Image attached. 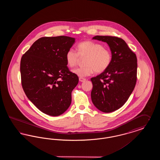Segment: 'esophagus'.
<instances>
[{"mask_svg":"<svg viewBox=\"0 0 160 160\" xmlns=\"http://www.w3.org/2000/svg\"><path fill=\"white\" fill-rule=\"evenodd\" d=\"M79 81L81 82H84V81H86V78H82V77H80L79 78Z\"/></svg>","mask_w":160,"mask_h":160,"instance_id":"1","label":"esophagus"}]
</instances>
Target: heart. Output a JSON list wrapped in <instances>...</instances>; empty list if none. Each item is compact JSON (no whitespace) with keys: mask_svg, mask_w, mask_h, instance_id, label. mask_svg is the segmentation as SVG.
<instances>
[{"mask_svg":"<svg viewBox=\"0 0 160 160\" xmlns=\"http://www.w3.org/2000/svg\"><path fill=\"white\" fill-rule=\"evenodd\" d=\"M80 58H85L84 67L72 70V72L80 77H85L93 72L101 73L107 70L111 65L112 54L110 50L104 47L102 44L92 41H85L77 46V52L69 49L65 54L67 65L73 68L78 63Z\"/></svg>","mask_w":160,"mask_h":160,"instance_id":"obj_1","label":"heart"}]
</instances>
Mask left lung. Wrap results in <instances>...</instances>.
Returning <instances> with one entry per match:
<instances>
[{"instance_id":"left-lung-1","label":"left lung","mask_w":160,"mask_h":160,"mask_svg":"<svg viewBox=\"0 0 160 160\" xmlns=\"http://www.w3.org/2000/svg\"><path fill=\"white\" fill-rule=\"evenodd\" d=\"M92 39L107 42L112 54L108 69L91 78L93 104L100 111L110 113L123 106L135 88L137 57L122 38L98 35Z\"/></svg>"}]
</instances>
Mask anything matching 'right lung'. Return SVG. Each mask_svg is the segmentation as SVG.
Here are the masks:
<instances>
[{
  "label": "right lung",
  "mask_w": 160,
  "mask_h": 160,
  "mask_svg": "<svg viewBox=\"0 0 160 160\" xmlns=\"http://www.w3.org/2000/svg\"><path fill=\"white\" fill-rule=\"evenodd\" d=\"M75 38L42 37L23 54L20 62L22 85L27 97L45 114L57 116L71 103V92L78 77L69 71L67 52Z\"/></svg>",
  "instance_id": "right-lung-1"
}]
</instances>
